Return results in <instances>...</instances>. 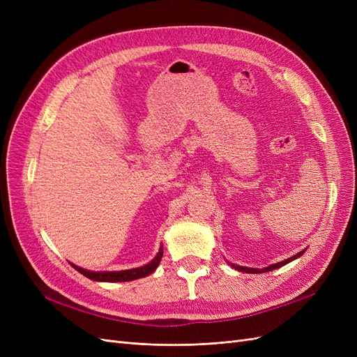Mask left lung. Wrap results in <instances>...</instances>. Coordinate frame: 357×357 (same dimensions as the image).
<instances>
[{"instance_id":"obj_1","label":"left lung","mask_w":357,"mask_h":357,"mask_svg":"<svg viewBox=\"0 0 357 357\" xmlns=\"http://www.w3.org/2000/svg\"><path fill=\"white\" fill-rule=\"evenodd\" d=\"M304 252L305 250H302V252H299V253H296L295 256H291V257H289V259H284V261H282V262H277V264H273V265H269V266H266V268H248V266H240V265H235V264H231V262H228L234 269H236V271H241V273H245V274H259V273H268V271H273V269H277V268H280V266H284V265H287L289 262H291V261H295V259H298V257H301L302 255H304Z\"/></svg>"}]
</instances>
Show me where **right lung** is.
Returning <instances> with one entry per match:
<instances>
[{"label":"right lung","mask_w":357,"mask_h":357,"mask_svg":"<svg viewBox=\"0 0 357 357\" xmlns=\"http://www.w3.org/2000/svg\"><path fill=\"white\" fill-rule=\"evenodd\" d=\"M162 255H164V245L160 244L158 255L149 264H146L143 266H138V268H132V269H123V271H89V269L80 268V266L74 265V264H71V265L74 266L75 271H79L84 277L93 280V282H105V283L132 282V280L143 278L149 274H152L155 269L159 266Z\"/></svg>","instance_id":"add662e5"}]
</instances>
